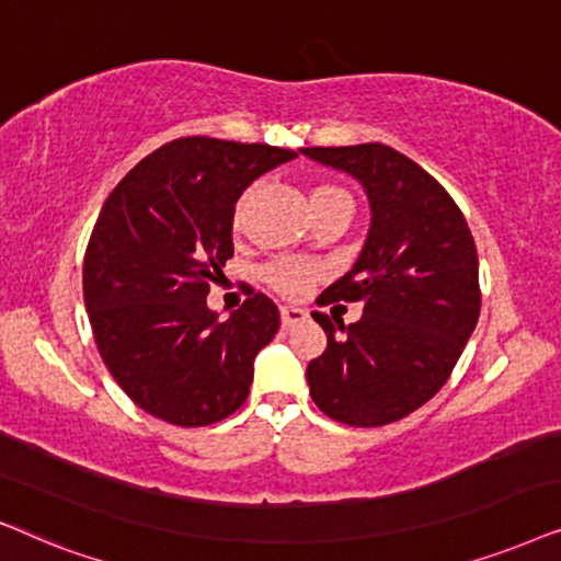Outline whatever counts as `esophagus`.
Here are the masks:
<instances>
[{
	"label": "esophagus",
	"mask_w": 561,
	"mask_h": 561,
	"mask_svg": "<svg viewBox=\"0 0 561 561\" xmlns=\"http://www.w3.org/2000/svg\"><path fill=\"white\" fill-rule=\"evenodd\" d=\"M279 312H282V325H285V328L295 325V323H302V320L308 318V310L293 308V305H285V308H282Z\"/></svg>",
	"instance_id": "1"
}]
</instances>
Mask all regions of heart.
Returning <instances> with one entry per match:
<instances>
[{"mask_svg":"<svg viewBox=\"0 0 561 561\" xmlns=\"http://www.w3.org/2000/svg\"><path fill=\"white\" fill-rule=\"evenodd\" d=\"M335 197H346L339 186H331V184H323V186H316L310 194V205L312 203H323V199H335ZM243 205L245 199L238 203V210H236V222H241V215H243ZM268 285L279 289V293L285 295H300L305 285L316 276V266L308 264V261H297V259H276L272 261L264 268Z\"/></svg>","mask_w":561,"mask_h":561,"instance_id":"b5f03b06","label":"heart"}]
</instances>
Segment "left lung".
Instances as JSON below:
<instances>
[{
    "label": "left lung",
    "mask_w": 561,
    "mask_h": 561,
    "mask_svg": "<svg viewBox=\"0 0 561 561\" xmlns=\"http://www.w3.org/2000/svg\"><path fill=\"white\" fill-rule=\"evenodd\" d=\"M364 186L371 222L356 264L318 305L362 302L343 325L312 312L328 346L308 364L310 398L333 421L377 428L425 405L480 318V261L465 215L415 161L385 144L300 148Z\"/></svg>",
    "instance_id": "obj_1"
}]
</instances>
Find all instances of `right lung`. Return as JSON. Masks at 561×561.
Here are the masks:
<instances>
[{
    "label": "right lung",
    "mask_w": 561,
    "mask_h": 561,
    "mask_svg": "<svg viewBox=\"0 0 561 561\" xmlns=\"http://www.w3.org/2000/svg\"><path fill=\"white\" fill-rule=\"evenodd\" d=\"M293 159L266 144L179 138L130 169L102 205L84 305L102 362L146 413L197 428L249 398L253 358L279 331V310L256 293L220 320L207 293L233 256L238 197Z\"/></svg>",
    "instance_id": "right-lung-1"
}]
</instances>
